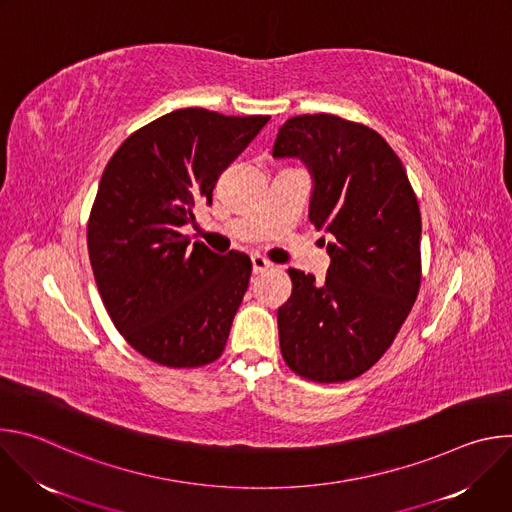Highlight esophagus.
<instances>
[{
	"mask_svg": "<svg viewBox=\"0 0 512 512\" xmlns=\"http://www.w3.org/2000/svg\"><path fill=\"white\" fill-rule=\"evenodd\" d=\"M251 263H253V273H263V271H267V269L273 267V263H271L269 259L261 257V255H253V257H251Z\"/></svg>",
	"mask_w": 512,
	"mask_h": 512,
	"instance_id": "esophagus-1",
	"label": "esophagus"
}]
</instances>
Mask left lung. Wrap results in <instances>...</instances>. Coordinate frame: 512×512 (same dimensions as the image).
<instances>
[{
  "instance_id": "8db88e82",
  "label": "left lung",
  "mask_w": 512,
  "mask_h": 512,
  "mask_svg": "<svg viewBox=\"0 0 512 512\" xmlns=\"http://www.w3.org/2000/svg\"><path fill=\"white\" fill-rule=\"evenodd\" d=\"M275 158H300L314 176L310 223L326 229V279L287 269L277 310L287 367L316 383L367 373L393 344L421 283V212L391 145L369 125L328 113L283 123Z\"/></svg>"
}]
</instances>
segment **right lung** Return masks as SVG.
<instances>
[{
	"label": "right lung",
	"mask_w": 512,
	"mask_h": 512,
	"mask_svg": "<svg viewBox=\"0 0 512 512\" xmlns=\"http://www.w3.org/2000/svg\"><path fill=\"white\" fill-rule=\"evenodd\" d=\"M267 121L178 109L131 133L105 166L87 225L91 267L119 334L162 367H204L225 350L251 259L190 247L182 227Z\"/></svg>",
	"instance_id": "add662e5"
}]
</instances>
